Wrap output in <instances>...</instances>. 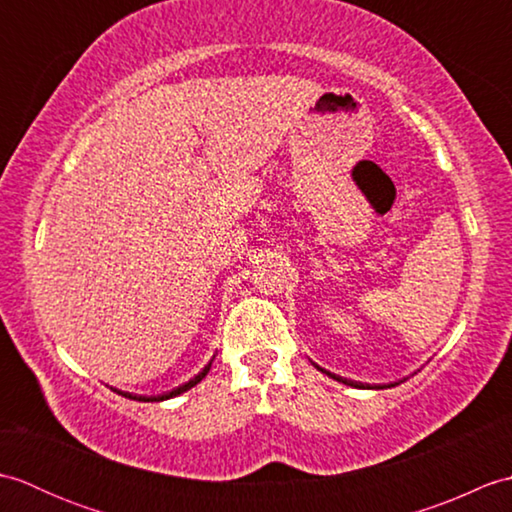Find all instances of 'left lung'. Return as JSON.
Wrapping results in <instances>:
<instances>
[{"label":"left lung","instance_id":"obj_1","mask_svg":"<svg viewBox=\"0 0 512 512\" xmlns=\"http://www.w3.org/2000/svg\"><path fill=\"white\" fill-rule=\"evenodd\" d=\"M314 367L319 369V372H323V374H328L330 378H334V380H339V383H343V385H350V387H358V389H363V387H367V389H385V387H396V385H400V383H405V378L402 380H398V383H389V385H363V383H356V380H350V378H341V376H336V374H330L328 369H323V367H319L317 363H312Z\"/></svg>","mask_w":512,"mask_h":512}]
</instances>
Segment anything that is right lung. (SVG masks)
<instances>
[{"label": "right lung", "instance_id": "right-lung-1", "mask_svg": "<svg viewBox=\"0 0 512 512\" xmlns=\"http://www.w3.org/2000/svg\"><path fill=\"white\" fill-rule=\"evenodd\" d=\"M211 363L213 361H209L204 365V369L202 372L198 374V376H193L191 380H187V383L184 385H180V387H176V389H171V391H167V394H160V396H140V394H129V391H121V389H116V387H112L116 394H121V396H125V398H129V400H138V402H160V400H169V398H173V396H180V394H184V391H189L191 387H195L200 383V380L209 374V369H211Z\"/></svg>", "mask_w": 512, "mask_h": 512}]
</instances>
